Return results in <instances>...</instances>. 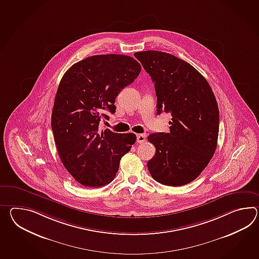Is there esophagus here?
<instances>
[{
	"label": "esophagus",
	"mask_w": 259,
	"mask_h": 259,
	"mask_svg": "<svg viewBox=\"0 0 259 259\" xmlns=\"http://www.w3.org/2000/svg\"><path fill=\"white\" fill-rule=\"evenodd\" d=\"M145 141H146V136L145 135L140 134V135L137 136V142L138 143H143Z\"/></svg>",
	"instance_id": "34e87169"
}]
</instances>
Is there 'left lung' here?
I'll return each instance as SVG.
<instances>
[{
  "label": "left lung",
  "mask_w": 259,
  "mask_h": 259,
  "mask_svg": "<svg viewBox=\"0 0 259 259\" xmlns=\"http://www.w3.org/2000/svg\"><path fill=\"white\" fill-rule=\"evenodd\" d=\"M154 82L157 113L172 114L170 133H153L156 149L148 169L157 182L179 187L197 179L217 149L219 110L206 79L190 64L168 53H135Z\"/></svg>",
  "instance_id": "left-lung-1"
}]
</instances>
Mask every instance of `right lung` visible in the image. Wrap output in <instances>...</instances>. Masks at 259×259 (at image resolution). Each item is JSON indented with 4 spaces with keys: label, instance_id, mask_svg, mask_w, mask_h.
<instances>
[{
    "label": "right lung",
    "instance_id": "obj_1",
    "mask_svg": "<svg viewBox=\"0 0 259 259\" xmlns=\"http://www.w3.org/2000/svg\"><path fill=\"white\" fill-rule=\"evenodd\" d=\"M141 71L136 59L99 55L75 63L64 74L54 102L51 126L58 155L77 182L88 188L110 183L121 157L137 140L133 133L99 131V122L115 113V98Z\"/></svg>",
    "mask_w": 259,
    "mask_h": 259
}]
</instances>
